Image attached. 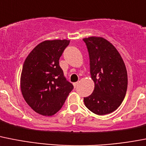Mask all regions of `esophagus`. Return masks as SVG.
<instances>
[{"label":"esophagus","instance_id":"obj_1","mask_svg":"<svg viewBox=\"0 0 146 146\" xmlns=\"http://www.w3.org/2000/svg\"><path fill=\"white\" fill-rule=\"evenodd\" d=\"M78 83H79V82H76V83H73V85H74V88H75V87L78 85Z\"/></svg>","mask_w":146,"mask_h":146}]
</instances>
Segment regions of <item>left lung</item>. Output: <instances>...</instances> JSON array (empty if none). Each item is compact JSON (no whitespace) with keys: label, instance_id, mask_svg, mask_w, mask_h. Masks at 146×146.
Instances as JSON below:
<instances>
[{"label":"left lung","instance_id":"8db88e82","mask_svg":"<svg viewBox=\"0 0 146 146\" xmlns=\"http://www.w3.org/2000/svg\"><path fill=\"white\" fill-rule=\"evenodd\" d=\"M83 40L88 48L91 78L94 83L92 94L83 101L95 114H110L121 105L126 94L125 65L117 48L105 38L92 36Z\"/></svg>","mask_w":146,"mask_h":146}]
</instances>
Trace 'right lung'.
<instances>
[{
	"mask_svg": "<svg viewBox=\"0 0 146 146\" xmlns=\"http://www.w3.org/2000/svg\"><path fill=\"white\" fill-rule=\"evenodd\" d=\"M68 40H47L28 54L21 75V93L29 106L43 116H52L62 108L74 86L63 76L59 59Z\"/></svg>",
	"mask_w": 146,
	"mask_h": 146,
	"instance_id": "add662e5",
	"label": "right lung"
}]
</instances>
